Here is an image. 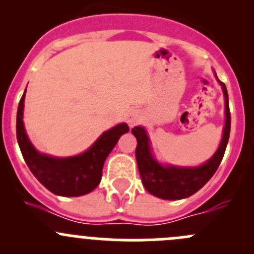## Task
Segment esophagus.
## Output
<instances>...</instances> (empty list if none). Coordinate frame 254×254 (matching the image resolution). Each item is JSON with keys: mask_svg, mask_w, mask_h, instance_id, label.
Returning a JSON list of instances; mask_svg holds the SVG:
<instances>
[{"mask_svg": "<svg viewBox=\"0 0 254 254\" xmlns=\"http://www.w3.org/2000/svg\"><path fill=\"white\" fill-rule=\"evenodd\" d=\"M140 120H141V115H140L139 112L137 111L130 112L129 117H127V124H129L130 127H134V125H136Z\"/></svg>", "mask_w": 254, "mask_h": 254, "instance_id": "obj_1", "label": "esophagus"}]
</instances>
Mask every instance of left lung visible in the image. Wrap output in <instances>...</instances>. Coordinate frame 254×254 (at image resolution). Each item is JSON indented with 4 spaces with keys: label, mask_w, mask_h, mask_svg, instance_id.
Instances as JSON below:
<instances>
[{
    "label": "left lung",
    "mask_w": 254,
    "mask_h": 254,
    "mask_svg": "<svg viewBox=\"0 0 254 254\" xmlns=\"http://www.w3.org/2000/svg\"><path fill=\"white\" fill-rule=\"evenodd\" d=\"M219 82L222 86L225 96L226 123H225L221 143H220L216 153L207 161L205 165L196 168H181L173 167V166L163 167L160 163L156 162L151 155L148 137L146 135L145 129L141 127H135L131 130L137 140L135 155H136L137 167H139L142 184L146 190L152 195L166 199V200H178V199L188 198L196 193L199 189L203 188L219 168L225 155L227 142H229L230 129H231V114H230L229 108L227 89L225 83H222L221 81Z\"/></svg>",
    "instance_id": "1"
}]
</instances>
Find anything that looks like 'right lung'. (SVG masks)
<instances>
[{
    "label": "right lung",
    "mask_w": 254,
    "mask_h": 254,
    "mask_svg": "<svg viewBox=\"0 0 254 254\" xmlns=\"http://www.w3.org/2000/svg\"><path fill=\"white\" fill-rule=\"evenodd\" d=\"M23 93L17 111V140L20 152L30 172L49 189L61 196H79L97 188L102 179V170L107 156L123 134L129 131L127 124H119L103 132L89 150L79 156L54 158L38 152L28 139L23 125Z\"/></svg>",
    "instance_id": "1"
}]
</instances>
